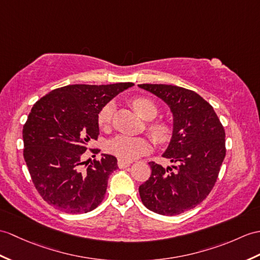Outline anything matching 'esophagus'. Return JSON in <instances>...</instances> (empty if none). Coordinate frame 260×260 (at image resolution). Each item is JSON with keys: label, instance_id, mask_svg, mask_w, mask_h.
<instances>
[{"label": "esophagus", "instance_id": "1", "mask_svg": "<svg viewBox=\"0 0 260 260\" xmlns=\"http://www.w3.org/2000/svg\"><path fill=\"white\" fill-rule=\"evenodd\" d=\"M117 165H118L119 168H126V167H128L131 165V161H125V160H122V159H118Z\"/></svg>", "mask_w": 260, "mask_h": 260}]
</instances>
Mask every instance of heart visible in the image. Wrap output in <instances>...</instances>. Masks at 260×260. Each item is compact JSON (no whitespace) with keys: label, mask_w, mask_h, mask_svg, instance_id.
Segmentation results:
<instances>
[{"label":"heart","mask_w":260,"mask_h":260,"mask_svg":"<svg viewBox=\"0 0 260 260\" xmlns=\"http://www.w3.org/2000/svg\"><path fill=\"white\" fill-rule=\"evenodd\" d=\"M131 104L138 115L144 119H153L158 113V108L155 103L152 100L144 98V96H137V98L133 99ZM113 111V103H107L106 105L102 107L98 115V124L101 129L105 131L110 127ZM147 131L156 143H165L171 136V127L165 122L149 123L147 125ZM149 149V142L146 138L142 137L119 135L112 138L107 144V152L125 161H132L141 157V156L147 154Z\"/></svg>","instance_id":"1"}]
</instances>
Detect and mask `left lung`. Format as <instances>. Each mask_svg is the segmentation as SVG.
Segmentation results:
<instances>
[{"label":"left lung","mask_w":260,"mask_h":260,"mask_svg":"<svg viewBox=\"0 0 260 260\" xmlns=\"http://www.w3.org/2000/svg\"><path fill=\"white\" fill-rule=\"evenodd\" d=\"M158 96L174 115L172 141L162 157L164 168L149 161L152 175L140 186L149 210L165 216L196 207L212 191L226 156L225 129L213 106L194 90L166 84H140Z\"/></svg>","instance_id":"left-lung-1"}]
</instances>
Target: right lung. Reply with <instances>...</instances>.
<instances>
[{
  "mask_svg": "<svg viewBox=\"0 0 260 260\" xmlns=\"http://www.w3.org/2000/svg\"><path fill=\"white\" fill-rule=\"evenodd\" d=\"M133 85L75 84L53 89L33 105L23 126V156L47 204L68 214H84L103 202L117 159L106 154L89 165L83 159L87 149L93 157L101 152L89 144L99 138L102 107Z\"/></svg>",
  "mask_w": 260,
  "mask_h": 260,
  "instance_id": "1",
  "label": "right lung"
}]
</instances>
